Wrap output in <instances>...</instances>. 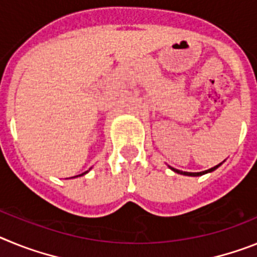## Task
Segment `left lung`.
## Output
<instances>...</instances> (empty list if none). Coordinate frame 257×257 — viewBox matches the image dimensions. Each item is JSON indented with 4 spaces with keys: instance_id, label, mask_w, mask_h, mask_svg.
Instances as JSON below:
<instances>
[{
    "instance_id": "obj_1",
    "label": "left lung",
    "mask_w": 257,
    "mask_h": 257,
    "mask_svg": "<svg viewBox=\"0 0 257 257\" xmlns=\"http://www.w3.org/2000/svg\"><path fill=\"white\" fill-rule=\"evenodd\" d=\"M225 162V160H224ZM222 162V163H224ZM222 163H220V164H217V166L212 167V168L207 169V171H203V172H184V171H180V169H176V168H172V167H169V168L172 169V171L175 172V173H178V175H184V176H190V177H199V176H203L206 175V173H211V172L216 171V169L218 168V167L221 166Z\"/></svg>"
}]
</instances>
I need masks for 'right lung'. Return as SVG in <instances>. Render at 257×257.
I'll use <instances>...</instances> for the list:
<instances>
[{"instance_id": "1", "label": "right lung", "mask_w": 257, "mask_h": 257, "mask_svg": "<svg viewBox=\"0 0 257 257\" xmlns=\"http://www.w3.org/2000/svg\"><path fill=\"white\" fill-rule=\"evenodd\" d=\"M89 171H86V172H84V173H81V175H77V176H73V177H70V178H76V177H80V176H84V175H86V173H88Z\"/></svg>"}]
</instances>
